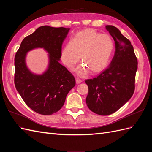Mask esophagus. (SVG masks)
Instances as JSON below:
<instances>
[{"instance_id": "1", "label": "esophagus", "mask_w": 152, "mask_h": 152, "mask_svg": "<svg viewBox=\"0 0 152 152\" xmlns=\"http://www.w3.org/2000/svg\"><path fill=\"white\" fill-rule=\"evenodd\" d=\"M81 82H82V80H81L80 79H76V83H77V84H79L81 83Z\"/></svg>"}]
</instances>
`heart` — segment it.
Here are the masks:
<instances>
[{
  "mask_svg": "<svg viewBox=\"0 0 152 152\" xmlns=\"http://www.w3.org/2000/svg\"><path fill=\"white\" fill-rule=\"evenodd\" d=\"M114 50L113 39L108 34H100L92 29L82 30L68 40L61 53L63 63L72 68L79 61L82 63L75 68L80 77L87 74L89 70L97 73L104 69L110 61Z\"/></svg>",
  "mask_w": 152,
  "mask_h": 152,
  "instance_id": "heart-1",
  "label": "heart"
}]
</instances>
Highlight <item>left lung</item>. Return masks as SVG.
Returning a JSON list of instances; mask_svg holds the SVG:
<instances>
[{
  "label": "left lung",
  "instance_id": "left-lung-1",
  "mask_svg": "<svg viewBox=\"0 0 152 152\" xmlns=\"http://www.w3.org/2000/svg\"><path fill=\"white\" fill-rule=\"evenodd\" d=\"M115 41V51L111 63L93 79L86 80L89 93L87 107L100 115L113 113L134 93L137 61L131 42L112 25L106 26Z\"/></svg>",
  "mask_w": 152,
  "mask_h": 152
}]
</instances>
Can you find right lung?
<instances>
[{"label":"right lung","mask_w":152,"mask_h":152,"mask_svg":"<svg viewBox=\"0 0 152 152\" xmlns=\"http://www.w3.org/2000/svg\"><path fill=\"white\" fill-rule=\"evenodd\" d=\"M70 28L42 26L26 37L15 55V84L25 103L41 115H52L65 103L68 93L75 86V78L61 65V46ZM42 48L48 53V65L42 75H36L26 65L30 50Z\"/></svg>","instance_id":"add662e5"}]
</instances>
